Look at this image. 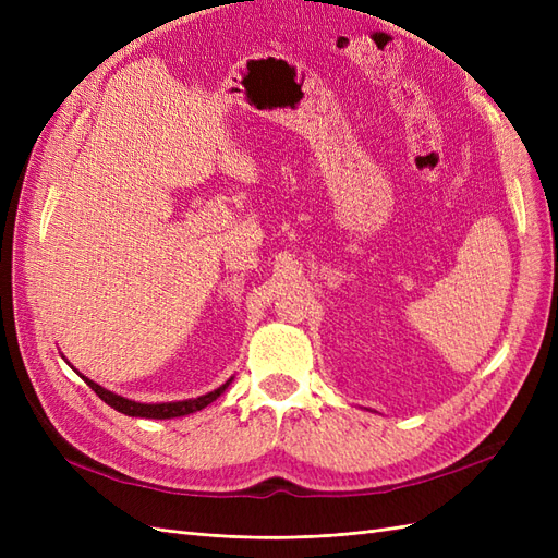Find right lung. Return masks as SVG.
<instances>
[{"mask_svg":"<svg viewBox=\"0 0 558 558\" xmlns=\"http://www.w3.org/2000/svg\"><path fill=\"white\" fill-rule=\"evenodd\" d=\"M88 381V386L93 388V391L102 398L109 408H113L116 412L121 414H128V416H142V418H174V416H185V414H193V412H199L205 410L209 402H214L218 396H221L226 388L230 386V379L223 384L214 388V391L199 396V398H191V400H174V402H134V400H128L123 396H118L113 391H107L105 386L95 384L93 379L83 377Z\"/></svg>","mask_w":558,"mask_h":558,"instance_id":"add662e5","label":"right lung"}]
</instances>
